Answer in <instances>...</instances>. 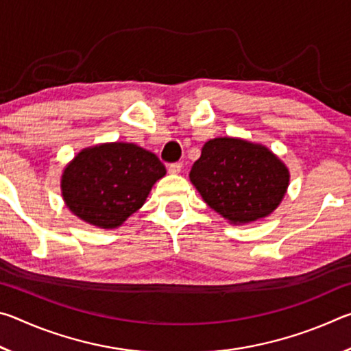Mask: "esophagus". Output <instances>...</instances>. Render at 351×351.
Segmentation results:
<instances>
[{
	"instance_id": "1",
	"label": "esophagus",
	"mask_w": 351,
	"mask_h": 351,
	"mask_svg": "<svg viewBox=\"0 0 351 351\" xmlns=\"http://www.w3.org/2000/svg\"><path fill=\"white\" fill-rule=\"evenodd\" d=\"M181 169H182V164L181 162H171V164H169V173H171V175L180 173Z\"/></svg>"
}]
</instances>
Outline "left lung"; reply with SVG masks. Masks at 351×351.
<instances>
[{"label":"left lung","instance_id":"1","mask_svg":"<svg viewBox=\"0 0 351 351\" xmlns=\"http://www.w3.org/2000/svg\"><path fill=\"white\" fill-rule=\"evenodd\" d=\"M189 176L206 203L234 224L269 215L289 182L288 169L268 148L234 138L206 142Z\"/></svg>","mask_w":351,"mask_h":351}]
</instances>
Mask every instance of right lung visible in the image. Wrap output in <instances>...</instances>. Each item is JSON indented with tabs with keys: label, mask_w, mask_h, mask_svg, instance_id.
<instances>
[{
	"label": "right lung",
	"mask_w": 351,
	"mask_h": 351,
	"mask_svg": "<svg viewBox=\"0 0 351 351\" xmlns=\"http://www.w3.org/2000/svg\"><path fill=\"white\" fill-rule=\"evenodd\" d=\"M164 175L165 167L156 154L114 142L77 154L63 171L62 193L74 215L112 229L142 207L153 184Z\"/></svg>",
	"instance_id": "add662e5"
}]
</instances>
